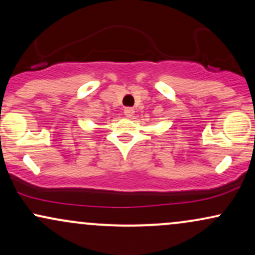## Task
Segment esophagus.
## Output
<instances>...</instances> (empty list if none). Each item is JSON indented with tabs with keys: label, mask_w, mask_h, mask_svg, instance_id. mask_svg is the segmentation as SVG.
<instances>
[{
	"label": "esophagus",
	"mask_w": 255,
	"mask_h": 255,
	"mask_svg": "<svg viewBox=\"0 0 255 255\" xmlns=\"http://www.w3.org/2000/svg\"><path fill=\"white\" fill-rule=\"evenodd\" d=\"M124 114L127 116V118H131V116L134 115V109L133 108H125Z\"/></svg>",
	"instance_id": "esophagus-1"
}]
</instances>
